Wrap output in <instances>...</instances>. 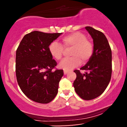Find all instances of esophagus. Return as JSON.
Instances as JSON below:
<instances>
[{"label": "esophagus", "mask_w": 127, "mask_h": 127, "mask_svg": "<svg viewBox=\"0 0 127 127\" xmlns=\"http://www.w3.org/2000/svg\"><path fill=\"white\" fill-rule=\"evenodd\" d=\"M68 71H67V70H64V74L65 75H66V74H67V73H68Z\"/></svg>", "instance_id": "1"}]
</instances>
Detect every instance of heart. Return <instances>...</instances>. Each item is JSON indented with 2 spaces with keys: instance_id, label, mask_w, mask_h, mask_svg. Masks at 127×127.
<instances>
[{
  "instance_id": "obj_1",
  "label": "heart",
  "mask_w": 127,
  "mask_h": 127,
  "mask_svg": "<svg viewBox=\"0 0 127 127\" xmlns=\"http://www.w3.org/2000/svg\"><path fill=\"white\" fill-rule=\"evenodd\" d=\"M64 47L71 48L70 55L72 57L64 59L60 63L59 67L64 70H71L81 64V61L86 63L91 58L94 51L93 45L87 40L85 34L81 32H75L62 38ZM61 44L53 42L49 45V52L57 60L62 59L64 48Z\"/></svg>"
}]
</instances>
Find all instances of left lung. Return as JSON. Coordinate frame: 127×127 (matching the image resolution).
<instances>
[{
  "instance_id": "left-lung-1",
  "label": "left lung",
  "mask_w": 127,
  "mask_h": 127,
  "mask_svg": "<svg viewBox=\"0 0 127 127\" xmlns=\"http://www.w3.org/2000/svg\"><path fill=\"white\" fill-rule=\"evenodd\" d=\"M86 30L93 39L94 51L91 58L81 68L76 70V78L73 82L76 93L81 98L90 100L100 96L107 87L112 75V51L107 38L101 32L91 27Z\"/></svg>"
}]
</instances>
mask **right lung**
<instances>
[{"instance_id": "1", "label": "right lung", "mask_w": 127, "mask_h": 127, "mask_svg": "<svg viewBox=\"0 0 127 127\" xmlns=\"http://www.w3.org/2000/svg\"><path fill=\"white\" fill-rule=\"evenodd\" d=\"M62 34L32 32L24 36L16 51L19 87L29 98L37 103H48L57 94L63 70H52L57 62L49 53V46Z\"/></svg>"}]
</instances>
